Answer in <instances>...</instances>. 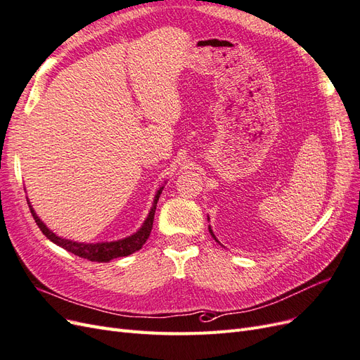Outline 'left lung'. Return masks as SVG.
<instances>
[{
    "instance_id": "1",
    "label": "left lung",
    "mask_w": 360,
    "mask_h": 360,
    "mask_svg": "<svg viewBox=\"0 0 360 360\" xmlns=\"http://www.w3.org/2000/svg\"><path fill=\"white\" fill-rule=\"evenodd\" d=\"M207 219H209V217H207ZM209 231H210V234H212V237H213V238H214V240H216V242H217V238H216V236H214V234H213V231H212V228H210V226H209ZM217 243H219V242H217Z\"/></svg>"
}]
</instances>
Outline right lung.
I'll use <instances>...</instances> for the list:
<instances>
[{"instance_id":"add662e5","label":"right lung","mask_w":360,"mask_h":360,"mask_svg":"<svg viewBox=\"0 0 360 360\" xmlns=\"http://www.w3.org/2000/svg\"><path fill=\"white\" fill-rule=\"evenodd\" d=\"M163 191V186L159 188V191L155 195L153 200V205L146 217L144 224L141 225L139 230L136 233H134L132 236L120 238V240H114V242H101V243H81V242H73L69 240V238H63L60 236H57L53 231H51L49 228L43 224V221L36 214L32 205L30 204V200L27 198L28 204H30V210L32 217H34L36 224L39 225L40 231L45 234L52 243H56L58 246H61L63 249L69 250V252L78 255L81 258L90 259V261H96V263H108L114 258H120V257H127L130 254L136 252L143 245L147 242V238L151 233V228H153V219H155V212H156V204L159 201L160 193Z\"/></svg>"}]
</instances>
